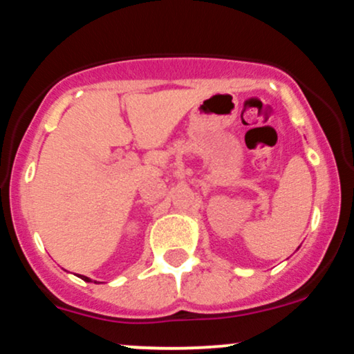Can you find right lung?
Here are the masks:
<instances>
[{
  "mask_svg": "<svg viewBox=\"0 0 354 354\" xmlns=\"http://www.w3.org/2000/svg\"><path fill=\"white\" fill-rule=\"evenodd\" d=\"M81 278H83V279H84V281H91V279H89V278H86V276H81Z\"/></svg>",
  "mask_w": 354,
  "mask_h": 354,
  "instance_id": "1",
  "label": "right lung"
}]
</instances>
